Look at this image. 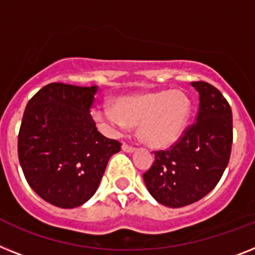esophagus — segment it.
Wrapping results in <instances>:
<instances>
[{
    "label": "esophagus",
    "mask_w": 255,
    "mask_h": 255,
    "mask_svg": "<svg viewBox=\"0 0 255 255\" xmlns=\"http://www.w3.org/2000/svg\"><path fill=\"white\" fill-rule=\"evenodd\" d=\"M122 150H123V151H127V153H133V151L136 150V147L131 146V145L123 144V146H122Z\"/></svg>",
    "instance_id": "obj_1"
}]
</instances>
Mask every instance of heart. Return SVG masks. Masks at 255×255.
Returning a JSON list of instances; mask_svg holds the SVG:
<instances>
[{"instance_id": "b5f03b06", "label": "heart", "mask_w": 255, "mask_h": 255, "mask_svg": "<svg viewBox=\"0 0 255 255\" xmlns=\"http://www.w3.org/2000/svg\"><path fill=\"white\" fill-rule=\"evenodd\" d=\"M190 113L192 102L185 92L160 89L119 97L114 106H96L92 117L111 134L138 124V134L147 145L167 147L183 136Z\"/></svg>"}]
</instances>
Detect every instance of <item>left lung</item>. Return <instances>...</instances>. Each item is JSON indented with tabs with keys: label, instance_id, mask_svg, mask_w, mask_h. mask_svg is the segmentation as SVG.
<instances>
[{
	"label": "left lung",
	"instance_id": "obj_1",
	"mask_svg": "<svg viewBox=\"0 0 255 255\" xmlns=\"http://www.w3.org/2000/svg\"><path fill=\"white\" fill-rule=\"evenodd\" d=\"M200 95L196 123L168 150L154 151L144 174L149 193L167 207H183L204 198L226 170L232 147V110L223 95L206 81H193Z\"/></svg>",
	"mask_w": 255,
	"mask_h": 255
}]
</instances>
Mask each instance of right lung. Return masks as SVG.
<instances>
[{
	"instance_id": "1",
	"label": "right lung",
	"mask_w": 255,
	"mask_h": 255,
	"mask_svg": "<svg viewBox=\"0 0 255 255\" xmlns=\"http://www.w3.org/2000/svg\"><path fill=\"white\" fill-rule=\"evenodd\" d=\"M97 85L51 83L25 106L18 155L29 187L49 204L74 209L96 193L121 142L97 131L89 110Z\"/></svg>"
}]
</instances>
